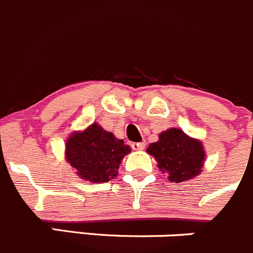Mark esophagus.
Returning <instances> with one entry per match:
<instances>
[{
	"label": "esophagus",
	"mask_w": 253,
	"mask_h": 253,
	"mask_svg": "<svg viewBox=\"0 0 253 253\" xmlns=\"http://www.w3.org/2000/svg\"><path fill=\"white\" fill-rule=\"evenodd\" d=\"M145 146H146L145 142H132L131 144V147L134 150H144Z\"/></svg>",
	"instance_id": "1"
}]
</instances>
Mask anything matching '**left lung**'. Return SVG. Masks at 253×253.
I'll list each match as a JSON object with an SVG mask.
<instances>
[{
	"label": "left lung",
	"mask_w": 253,
	"mask_h": 253,
	"mask_svg": "<svg viewBox=\"0 0 253 253\" xmlns=\"http://www.w3.org/2000/svg\"><path fill=\"white\" fill-rule=\"evenodd\" d=\"M146 151L156 159L159 169L167 173L169 181L174 183L199 174L206 157L202 142L176 127L161 132L159 141L150 144Z\"/></svg>",
	"instance_id": "obj_1"
}]
</instances>
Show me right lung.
Wrapping results in <instances>:
<instances>
[{
	"label": "right lung",
	"mask_w": 253,
	"mask_h": 253,
	"mask_svg": "<svg viewBox=\"0 0 253 253\" xmlns=\"http://www.w3.org/2000/svg\"><path fill=\"white\" fill-rule=\"evenodd\" d=\"M130 151L123 140L96 123L84 131L74 132L66 142V160L81 178L93 183L118 176L122 159Z\"/></svg>",
	"instance_id": "right-lung-1"
}]
</instances>
